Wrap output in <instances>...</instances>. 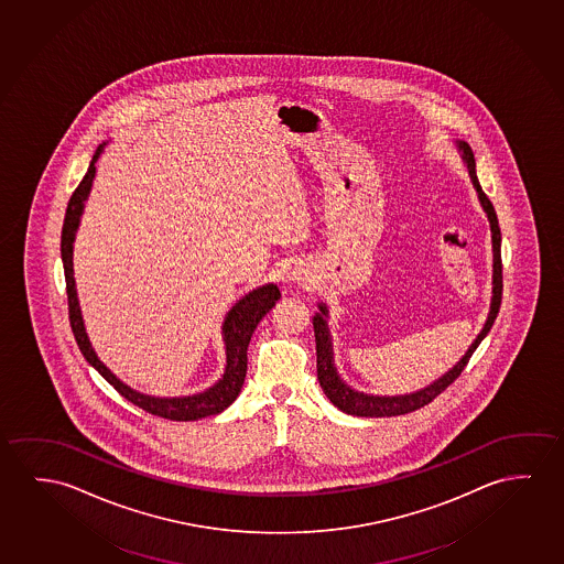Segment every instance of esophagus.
Instances as JSON below:
<instances>
[{"mask_svg":"<svg viewBox=\"0 0 564 564\" xmlns=\"http://www.w3.org/2000/svg\"><path fill=\"white\" fill-rule=\"evenodd\" d=\"M291 279H293V283H296V285H303L304 281H306V271L295 269V271L291 273Z\"/></svg>","mask_w":564,"mask_h":564,"instance_id":"1","label":"esophagus"}]
</instances>
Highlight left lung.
I'll list each match as a JSON object with an SVG mask.
<instances>
[{
    "mask_svg": "<svg viewBox=\"0 0 564 564\" xmlns=\"http://www.w3.org/2000/svg\"><path fill=\"white\" fill-rule=\"evenodd\" d=\"M459 150L463 152V162L467 164L468 175L470 182L475 185L478 193V200L485 208L486 217L490 220V232H492V251H495V263H492V303H490V313L485 322V328L480 329L477 339L470 344L467 354L460 357L459 364L449 369L447 373L440 377L437 381L427 384L424 389L410 392V394H399V397H375V394H365V392H357V390L347 387L346 382L339 379L338 371L334 367V357H332V341H329L328 324H326V316H328V308L326 304H318L321 313H316L313 318L314 324V338H316V373H318V381H321L324 394L328 397L329 402L334 406H338L341 412L351 414V416L364 417H384V416H402L408 412H414L420 408L430 404L432 400L442 394L443 390L449 387L451 382L455 381L463 369L467 367L468 359L475 354L478 344L486 338V334L492 328L498 311H500V303H502V253H500V246H502V235H500V226H498V217H496L495 207L490 199L486 197L485 191L478 183L477 170H475V154L468 147L467 142H459Z\"/></svg>",
    "mask_w": 564,
    "mask_h": 564,
    "instance_id": "obj_1",
    "label": "left lung"
}]
</instances>
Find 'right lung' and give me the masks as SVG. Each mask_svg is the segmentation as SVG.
<instances>
[{"label": "right lung", "mask_w": 564, "mask_h": 564, "mask_svg": "<svg viewBox=\"0 0 564 564\" xmlns=\"http://www.w3.org/2000/svg\"><path fill=\"white\" fill-rule=\"evenodd\" d=\"M105 144H99L96 154L91 158V164L87 167V174L79 182L76 191L69 197L66 217L62 225L61 253L62 263H64V278H66V293H68V313L69 326L74 332V338L78 341L79 351L86 357L87 364L99 371L105 381L113 384V389L132 402L134 406L147 410L148 414L174 420V422H193L200 417L215 416L220 414L225 408L235 402L236 397L240 394L243 379H246V369H248V344H250L251 334L256 326L260 324L261 318L275 306L281 299V291L278 285L258 286L250 291L248 295L242 296L238 303L226 314L225 324H223V336H225L226 346V367L225 375L220 381L215 382L210 389L203 390L199 394L191 397H177V399H158V397H148L142 392L127 387L121 379H117L104 361H99L94 347L87 338L86 326L82 321V311H79L78 293H76V281H74V240L78 232L79 218L86 207L91 183L96 177V162L104 152Z\"/></svg>", "instance_id": "right-lung-1"}]
</instances>
